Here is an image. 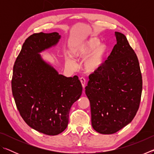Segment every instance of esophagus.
<instances>
[{
    "label": "esophagus",
    "instance_id": "34e87169",
    "mask_svg": "<svg viewBox=\"0 0 154 154\" xmlns=\"http://www.w3.org/2000/svg\"><path fill=\"white\" fill-rule=\"evenodd\" d=\"M80 82H81V83H82V87L84 88L85 85V78H83V77H81L80 78Z\"/></svg>",
    "mask_w": 154,
    "mask_h": 154
}]
</instances>
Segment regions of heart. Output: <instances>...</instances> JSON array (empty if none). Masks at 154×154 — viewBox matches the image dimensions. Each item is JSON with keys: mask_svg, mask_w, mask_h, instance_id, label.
Returning a JSON list of instances; mask_svg holds the SVG:
<instances>
[{"mask_svg": "<svg viewBox=\"0 0 154 154\" xmlns=\"http://www.w3.org/2000/svg\"><path fill=\"white\" fill-rule=\"evenodd\" d=\"M70 50L72 56L78 59H83L88 55L83 63V67L88 73H94L105 64L107 47L105 44L100 43V41L97 38H90L75 44ZM65 62L68 66L73 69L77 66L76 62L69 55L65 56Z\"/></svg>", "mask_w": 154, "mask_h": 154, "instance_id": "obj_1", "label": "heart"}]
</instances>
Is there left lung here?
Listing matches in <instances>:
<instances>
[{"label": "left lung", "instance_id": "1", "mask_svg": "<svg viewBox=\"0 0 154 154\" xmlns=\"http://www.w3.org/2000/svg\"><path fill=\"white\" fill-rule=\"evenodd\" d=\"M117 43L102 68L89 76L85 94L93 128L116 133L132 122L139 109L143 81L139 60L126 36L115 32Z\"/></svg>", "mask_w": 154, "mask_h": 154}]
</instances>
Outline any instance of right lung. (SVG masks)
I'll list each match as a JSON object with an SVG mask.
<instances>
[{"instance_id": "obj_1", "label": "right lung", "mask_w": 154, "mask_h": 154, "mask_svg": "<svg viewBox=\"0 0 154 154\" xmlns=\"http://www.w3.org/2000/svg\"><path fill=\"white\" fill-rule=\"evenodd\" d=\"M60 38L56 32L30 35L13 71L12 93L20 116L30 127L47 135H57L66 128L70 109L82 93L77 76L59 74L39 54Z\"/></svg>"}]
</instances>
